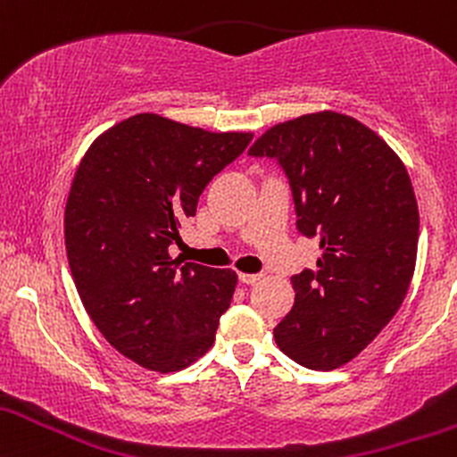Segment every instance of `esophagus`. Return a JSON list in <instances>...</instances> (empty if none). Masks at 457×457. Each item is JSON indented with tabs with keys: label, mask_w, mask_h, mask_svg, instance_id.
<instances>
[{
	"label": "esophagus",
	"mask_w": 457,
	"mask_h": 457,
	"mask_svg": "<svg viewBox=\"0 0 457 457\" xmlns=\"http://www.w3.org/2000/svg\"><path fill=\"white\" fill-rule=\"evenodd\" d=\"M261 278H263V274H239V280H242L244 285H254L259 283Z\"/></svg>",
	"instance_id": "34e87169"
}]
</instances>
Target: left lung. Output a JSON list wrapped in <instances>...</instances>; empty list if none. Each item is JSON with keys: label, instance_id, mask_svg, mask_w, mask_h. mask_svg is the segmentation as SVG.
I'll use <instances>...</instances> for the list:
<instances>
[{"label": "left lung", "instance_id": "obj_1", "mask_svg": "<svg viewBox=\"0 0 457 457\" xmlns=\"http://www.w3.org/2000/svg\"><path fill=\"white\" fill-rule=\"evenodd\" d=\"M248 155L283 168L295 227L321 245L317 268L291 276L294 309L274 339L302 367L345 365L393 320L412 280L419 209L406 168L378 133L337 112L280 122Z\"/></svg>", "mask_w": 457, "mask_h": 457}]
</instances>
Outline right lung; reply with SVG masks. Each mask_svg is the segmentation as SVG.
Listing matches in <instances>:
<instances>
[{
	"instance_id": "1",
	"label": "right lung",
	"mask_w": 457,
	"mask_h": 457,
	"mask_svg": "<svg viewBox=\"0 0 457 457\" xmlns=\"http://www.w3.org/2000/svg\"><path fill=\"white\" fill-rule=\"evenodd\" d=\"M250 140L136 114L96 137L77 168L64 212L77 294L107 343L140 367L179 371L213 345L237 274L168 248Z\"/></svg>"
}]
</instances>
